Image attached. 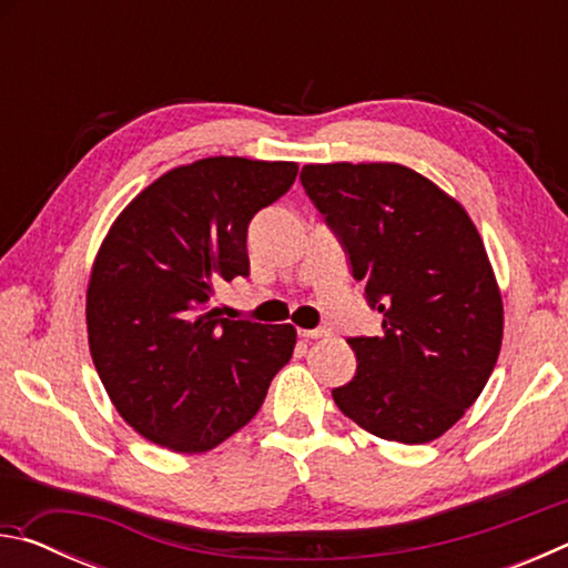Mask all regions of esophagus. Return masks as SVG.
Instances as JSON below:
<instances>
[{
	"instance_id": "obj_1",
	"label": "esophagus",
	"mask_w": 568,
	"mask_h": 568,
	"mask_svg": "<svg viewBox=\"0 0 568 568\" xmlns=\"http://www.w3.org/2000/svg\"><path fill=\"white\" fill-rule=\"evenodd\" d=\"M297 335H301V338L313 341V338H325V335H331V331H328V328H313V331L297 328Z\"/></svg>"
}]
</instances>
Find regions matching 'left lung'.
I'll return each instance as SVG.
<instances>
[{
	"mask_svg": "<svg viewBox=\"0 0 568 568\" xmlns=\"http://www.w3.org/2000/svg\"><path fill=\"white\" fill-rule=\"evenodd\" d=\"M301 182L383 315L378 335L348 338L358 368L333 388L335 406L386 440L444 436L480 396L504 338L501 293L476 225L396 162L305 165Z\"/></svg>",
	"mask_w": 568,
	"mask_h": 568,
	"instance_id": "left-lung-1",
	"label": "left lung"
}]
</instances>
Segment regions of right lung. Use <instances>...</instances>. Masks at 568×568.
Here are the masks:
<instances>
[{
  "instance_id": "obj_1",
  "label": "right lung",
  "mask_w": 568,
  "mask_h": 568,
  "mask_svg": "<svg viewBox=\"0 0 568 568\" xmlns=\"http://www.w3.org/2000/svg\"><path fill=\"white\" fill-rule=\"evenodd\" d=\"M295 162L205 158L165 172L114 220L88 285L94 368L120 416L175 454L223 444L261 410L295 328L220 318V283L250 273L247 225Z\"/></svg>"
}]
</instances>
